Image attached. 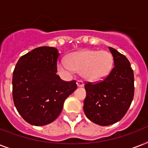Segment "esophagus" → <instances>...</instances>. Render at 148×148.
<instances>
[{"label":"esophagus","mask_w":148,"mask_h":148,"mask_svg":"<svg viewBox=\"0 0 148 148\" xmlns=\"http://www.w3.org/2000/svg\"><path fill=\"white\" fill-rule=\"evenodd\" d=\"M77 86L78 88H81V87H83L84 86V83L81 81H77Z\"/></svg>","instance_id":"1"}]
</instances>
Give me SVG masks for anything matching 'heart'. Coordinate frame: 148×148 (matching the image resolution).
I'll return each instance as SVG.
<instances>
[{"label":"heart","mask_w":148,"mask_h":148,"mask_svg":"<svg viewBox=\"0 0 148 148\" xmlns=\"http://www.w3.org/2000/svg\"><path fill=\"white\" fill-rule=\"evenodd\" d=\"M113 56L108 51L84 50L70 54L66 63L60 62L58 69L64 74L81 71L84 78L90 81L105 78L113 67Z\"/></svg>","instance_id":"heart-1"}]
</instances>
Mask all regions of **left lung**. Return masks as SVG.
Wrapping results in <instances>:
<instances>
[{"instance_id":"1","label":"left lung","mask_w":148,"mask_h":148,"mask_svg":"<svg viewBox=\"0 0 148 148\" xmlns=\"http://www.w3.org/2000/svg\"><path fill=\"white\" fill-rule=\"evenodd\" d=\"M114 67L103 81L84 85V111L88 119L101 126L117 123L124 117L134 98V72L127 58L109 47Z\"/></svg>"}]
</instances>
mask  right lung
I'll return each mask as SVG.
<instances>
[{"label": "right lung", "instance_id": "right-lung-1", "mask_svg": "<svg viewBox=\"0 0 148 148\" xmlns=\"http://www.w3.org/2000/svg\"><path fill=\"white\" fill-rule=\"evenodd\" d=\"M58 49L39 47L20 58L13 72V100L21 116L34 126L53 122L65 99L77 89L76 81L57 75Z\"/></svg>", "mask_w": 148, "mask_h": 148}]
</instances>
